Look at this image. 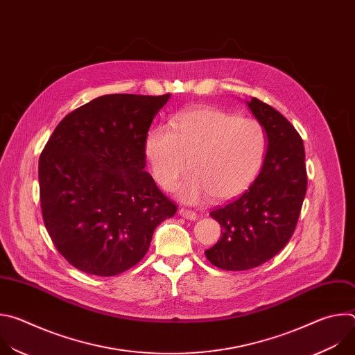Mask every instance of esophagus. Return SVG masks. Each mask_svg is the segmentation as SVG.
<instances>
[{
	"instance_id": "esophagus-1",
	"label": "esophagus",
	"mask_w": 355,
	"mask_h": 355,
	"mask_svg": "<svg viewBox=\"0 0 355 355\" xmlns=\"http://www.w3.org/2000/svg\"><path fill=\"white\" fill-rule=\"evenodd\" d=\"M180 215H181L182 218L188 219V220H195V219H198L196 212L189 211V209H185V208H181V209H180Z\"/></svg>"
}]
</instances>
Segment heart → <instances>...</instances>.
Segmentation results:
<instances>
[{
    "label": "heart",
    "mask_w": 355,
    "mask_h": 355,
    "mask_svg": "<svg viewBox=\"0 0 355 355\" xmlns=\"http://www.w3.org/2000/svg\"><path fill=\"white\" fill-rule=\"evenodd\" d=\"M268 148L266 128L256 119L215 108H196L151 129L144 155L159 185L170 191L189 170L177 195L188 204L243 193L259 175Z\"/></svg>",
    "instance_id": "b5f03b06"
}]
</instances>
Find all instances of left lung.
<instances>
[{
    "mask_svg": "<svg viewBox=\"0 0 355 355\" xmlns=\"http://www.w3.org/2000/svg\"><path fill=\"white\" fill-rule=\"evenodd\" d=\"M247 107L266 128L268 148L250 188L209 214L222 236L205 256L226 271L254 268L278 254L295 232L308 188L305 147L296 129L257 98L247 101Z\"/></svg>",
    "mask_w": 355,
    "mask_h": 355,
    "instance_id": "1",
    "label": "left lung"
}]
</instances>
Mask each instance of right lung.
I'll list each match as a JSON object with an SVG mask.
<instances>
[{"label":"right lung","mask_w":355,"mask_h":355,"mask_svg":"<svg viewBox=\"0 0 355 355\" xmlns=\"http://www.w3.org/2000/svg\"><path fill=\"white\" fill-rule=\"evenodd\" d=\"M170 94L98 96L63 118L39 159L40 208L60 254L114 277L136 266L177 205L146 170L144 141Z\"/></svg>","instance_id":"1"}]
</instances>
